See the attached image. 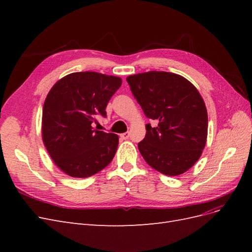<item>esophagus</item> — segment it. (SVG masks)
<instances>
[{
	"instance_id": "34e87169",
	"label": "esophagus",
	"mask_w": 252,
	"mask_h": 252,
	"mask_svg": "<svg viewBox=\"0 0 252 252\" xmlns=\"http://www.w3.org/2000/svg\"><path fill=\"white\" fill-rule=\"evenodd\" d=\"M121 138L123 139V140H127V139L129 138V132H124V133H122V134H121Z\"/></svg>"
}]
</instances>
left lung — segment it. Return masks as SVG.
I'll list each match as a JSON object with an SVG mask.
<instances>
[{
    "label": "left lung",
    "mask_w": 252,
    "mask_h": 252,
    "mask_svg": "<svg viewBox=\"0 0 252 252\" xmlns=\"http://www.w3.org/2000/svg\"><path fill=\"white\" fill-rule=\"evenodd\" d=\"M135 100L156 127L146 124L138 147L146 163L166 175L186 172L207 141V109L197 89L182 75L148 71L127 77Z\"/></svg>",
    "instance_id": "obj_1"
}]
</instances>
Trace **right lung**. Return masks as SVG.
Listing matches in <instances>:
<instances>
[{
    "label": "right lung",
    "instance_id": "add662e5",
    "mask_svg": "<svg viewBox=\"0 0 252 252\" xmlns=\"http://www.w3.org/2000/svg\"><path fill=\"white\" fill-rule=\"evenodd\" d=\"M122 85V79L94 71L59 80L43 106L42 139L59 168L72 178H88L109 165L119 136L94 129L97 117Z\"/></svg>",
    "mask_w": 252,
    "mask_h": 252
}]
</instances>
